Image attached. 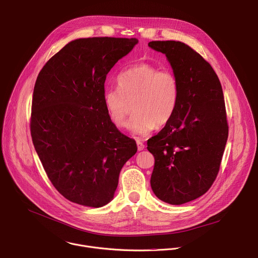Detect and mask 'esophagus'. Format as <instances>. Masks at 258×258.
Here are the masks:
<instances>
[{"mask_svg":"<svg viewBox=\"0 0 258 258\" xmlns=\"http://www.w3.org/2000/svg\"><path fill=\"white\" fill-rule=\"evenodd\" d=\"M137 145H138V150L139 151H142V150H144V148H145V145L141 142V141H137Z\"/></svg>","mask_w":258,"mask_h":258,"instance_id":"obj_1","label":"esophagus"}]
</instances>
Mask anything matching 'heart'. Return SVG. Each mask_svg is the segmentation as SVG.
<instances>
[{
	"instance_id": "obj_1",
	"label": "heart",
	"mask_w": 258,
	"mask_h": 258,
	"mask_svg": "<svg viewBox=\"0 0 258 258\" xmlns=\"http://www.w3.org/2000/svg\"><path fill=\"white\" fill-rule=\"evenodd\" d=\"M118 88L107 89L104 104L112 122L126 127L132 112L133 133L140 137L166 125L175 114L179 101V83L169 69L140 62L122 71L117 78Z\"/></svg>"
}]
</instances>
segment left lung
<instances>
[{
	"label": "left lung",
	"instance_id": "obj_1",
	"mask_svg": "<svg viewBox=\"0 0 258 258\" xmlns=\"http://www.w3.org/2000/svg\"><path fill=\"white\" fill-rule=\"evenodd\" d=\"M148 46L165 54L179 83L175 114L147 142L155 159L151 188L160 200L180 205L205 194L219 171L229 134L224 93L211 65L188 45Z\"/></svg>",
	"mask_w": 258,
	"mask_h": 258
}]
</instances>
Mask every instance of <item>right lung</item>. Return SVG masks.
Segmentation results:
<instances>
[{
	"mask_svg": "<svg viewBox=\"0 0 258 258\" xmlns=\"http://www.w3.org/2000/svg\"><path fill=\"white\" fill-rule=\"evenodd\" d=\"M138 40L88 38L56 53L36 79L30 134L43 167L67 200L101 207L113 198L119 172L138 148L104 104V84Z\"/></svg>",
	"mask_w": 258,
	"mask_h": 258,
	"instance_id": "add662e5",
	"label": "right lung"
}]
</instances>
